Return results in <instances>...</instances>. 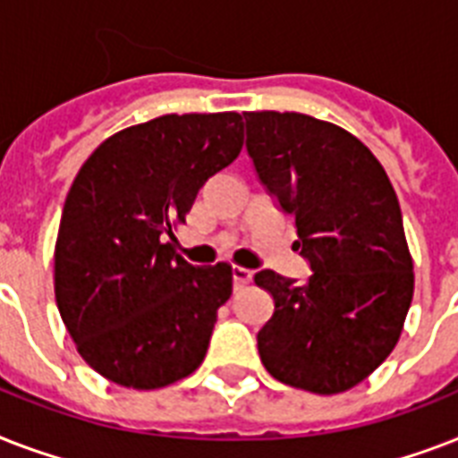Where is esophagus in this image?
<instances>
[{"label":"esophagus","instance_id":"esophagus-1","mask_svg":"<svg viewBox=\"0 0 458 458\" xmlns=\"http://www.w3.org/2000/svg\"><path fill=\"white\" fill-rule=\"evenodd\" d=\"M251 276H254V273H251L250 268L233 266V285H235V290H240V287H244V285H250Z\"/></svg>","mask_w":458,"mask_h":458}]
</instances>
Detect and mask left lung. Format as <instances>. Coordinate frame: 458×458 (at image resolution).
Here are the masks:
<instances>
[{"mask_svg": "<svg viewBox=\"0 0 458 458\" xmlns=\"http://www.w3.org/2000/svg\"><path fill=\"white\" fill-rule=\"evenodd\" d=\"M247 152L293 214L304 283L259 271L273 316L257 335L276 380L316 394L354 387L390 356L413 297L402 208L370 149L340 125L294 111H244Z\"/></svg>", "mask_w": 458, "mask_h": 458, "instance_id": "8db88e82", "label": "left lung"}]
</instances>
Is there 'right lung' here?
<instances>
[{
	"instance_id": "add662e5",
	"label": "right lung",
	"mask_w": 458,
	"mask_h": 458,
	"mask_svg": "<svg viewBox=\"0 0 458 458\" xmlns=\"http://www.w3.org/2000/svg\"><path fill=\"white\" fill-rule=\"evenodd\" d=\"M242 116L168 114L111 135L68 190L54 294L88 366L132 390L187 377L207 356L228 264L192 266L165 237L242 149Z\"/></svg>"
}]
</instances>
